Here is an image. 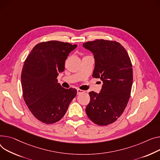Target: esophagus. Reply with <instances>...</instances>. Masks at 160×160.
<instances>
[{
	"mask_svg": "<svg viewBox=\"0 0 160 160\" xmlns=\"http://www.w3.org/2000/svg\"><path fill=\"white\" fill-rule=\"evenodd\" d=\"M85 91H83V90H81L80 89H77V94H82V93H83Z\"/></svg>",
	"mask_w": 160,
	"mask_h": 160,
	"instance_id": "esophagus-1",
	"label": "esophagus"
}]
</instances>
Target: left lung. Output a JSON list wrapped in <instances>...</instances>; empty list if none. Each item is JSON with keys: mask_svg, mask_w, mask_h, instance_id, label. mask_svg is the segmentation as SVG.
Returning <instances> with one entry per match:
<instances>
[{"mask_svg": "<svg viewBox=\"0 0 160 160\" xmlns=\"http://www.w3.org/2000/svg\"><path fill=\"white\" fill-rule=\"evenodd\" d=\"M83 47L94 55L92 77L103 82L99 93L89 92L86 112L98 125L114 122L125 110L132 85V63L128 53L118 42L103 39L88 42Z\"/></svg>", "mask_w": 160, "mask_h": 160, "instance_id": "1", "label": "left lung"}]
</instances>
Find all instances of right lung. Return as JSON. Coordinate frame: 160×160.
Wrapping results in <instances>:
<instances>
[{"label":"right lung","instance_id":"obj_1","mask_svg":"<svg viewBox=\"0 0 160 160\" xmlns=\"http://www.w3.org/2000/svg\"><path fill=\"white\" fill-rule=\"evenodd\" d=\"M77 47L68 42L48 41L37 44L26 58L21 74L24 100L37 119L54 123L65 115L77 95L62 88L57 79L69 53Z\"/></svg>","mask_w":160,"mask_h":160}]
</instances>
